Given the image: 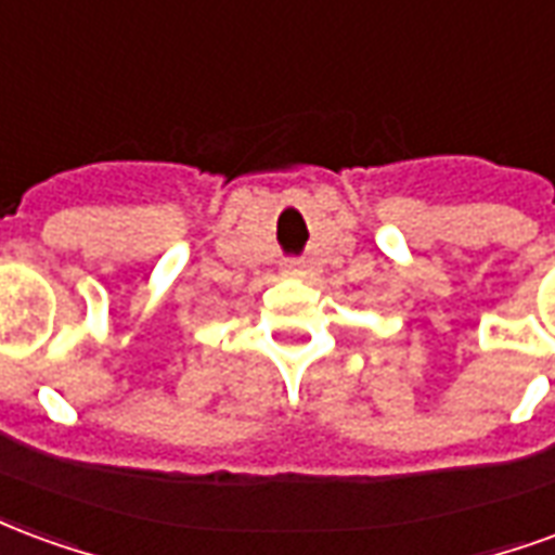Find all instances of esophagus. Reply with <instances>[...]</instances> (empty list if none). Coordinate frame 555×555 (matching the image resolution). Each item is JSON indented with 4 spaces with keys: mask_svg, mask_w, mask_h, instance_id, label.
<instances>
[{
    "mask_svg": "<svg viewBox=\"0 0 555 555\" xmlns=\"http://www.w3.org/2000/svg\"><path fill=\"white\" fill-rule=\"evenodd\" d=\"M282 273H285V276H300L302 264L297 261V258H288V261L282 264Z\"/></svg>",
    "mask_w": 555,
    "mask_h": 555,
    "instance_id": "1",
    "label": "esophagus"
}]
</instances>
